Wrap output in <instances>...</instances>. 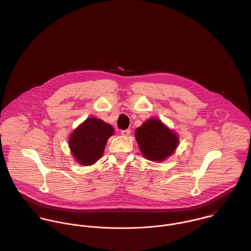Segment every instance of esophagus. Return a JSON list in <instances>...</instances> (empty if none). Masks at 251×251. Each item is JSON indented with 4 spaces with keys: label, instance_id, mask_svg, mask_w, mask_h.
Returning a JSON list of instances; mask_svg holds the SVG:
<instances>
[{
    "label": "esophagus",
    "instance_id": "34e87169",
    "mask_svg": "<svg viewBox=\"0 0 251 251\" xmlns=\"http://www.w3.org/2000/svg\"><path fill=\"white\" fill-rule=\"evenodd\" d=\"M121 134L123 136H128L130 134V129H125V130H122L121 131Z\"/></svg>",
    "mask_w": 251,
    "mask_h": 251
}]
</instances>
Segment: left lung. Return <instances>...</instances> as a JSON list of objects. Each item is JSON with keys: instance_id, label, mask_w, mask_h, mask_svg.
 Masks as SVG:
<instances>
[{"instance_id": "obj_1", "label": "left lung", "mask_w": 251, "mask_h": 251, "mask_svg": "<svg viewBox=\"0 0 251 251\" xmlns=\"http://www.w3.org/2000/svg\"><path fill=\"white\" fill-rule=\"evenodd\" d=\"M144 156L152 161L168 158L179 145V137L158 119H149L135 131Z\"/></svg>"}]
</instances>
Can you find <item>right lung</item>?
Returning <instances> with one entry per match:
<instances>
[{
    "mask_svg": "<svg viewBox=\"0 0 251 251\" xmlns=\"http://www.w3.org/2000/svg\"><path fill=\"white\" fill-rule=\"evenodd\" d=\"M114 128L102 120L91 117L72 132L69 144L75 160L81 165H92L103 154Z\"/></svg>",
    "mask_w": 251,
    "mask_h": 251,
    "instance_id": "1",
    "label": "right lung"
}]
</instances>
